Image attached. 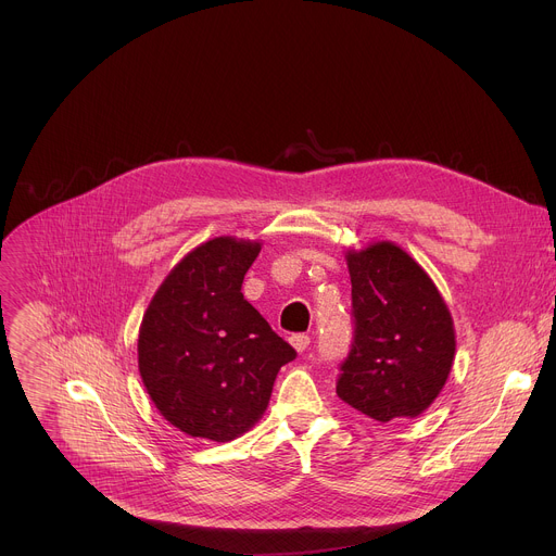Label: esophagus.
Segmentation results:
<instances>
[{"instance_id":"34e87169","label":"esophagus","mask_w":556,"mask_h":556,"mask_svg":"<svg viewBox=\"0 0 556 556\" xmlns=\"http://www.w3.org/2000/svg\"><path fill=\"white\" fill-rule=\"evenodd\" d=\"M290 343L296 352H305L309 348V337L307 334H294V337H290Z\"/></svg>"}]
</instances>
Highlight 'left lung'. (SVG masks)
Masks as SVG:
<instances>
[{
	"label": "left lung",
	"mask_w": 556,
	"mask_h": 556,
	"mask_svg": "<svg viewBox=\"0 0 556 556\" xmlns=\"http://www.w3.org/2000/svg\"><path fill=\"white\" fill-rule=\"evenodd\" d=\"M354 339L337 393L361 414L416 418L438 399L455 356L451 312L431 277L401 247L376 242L345 255Z\"/></svg>",
	"instance_id": "1"
}]
</instances>
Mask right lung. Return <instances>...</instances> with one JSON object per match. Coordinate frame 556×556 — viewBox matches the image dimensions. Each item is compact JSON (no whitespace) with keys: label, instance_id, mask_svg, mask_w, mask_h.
I'll return each mask as SVG.
<instances>
[{"label":"right lung","instance_id":"right-lung-1","mask_svg":"<svg viewBox=\"0 0 556 556\" xmlns=\"http://www.w3.org/2000/svg\"><path fill=\"white\" fill-rule=\"evenodd\" d=\"M260 242L215 237L155 290L140 324L138 369L155 409L191 438L228 442L266 412L296 352L244 299Z\"/></svg>","mask_w":556,"mask_h":556}]
</instances>
